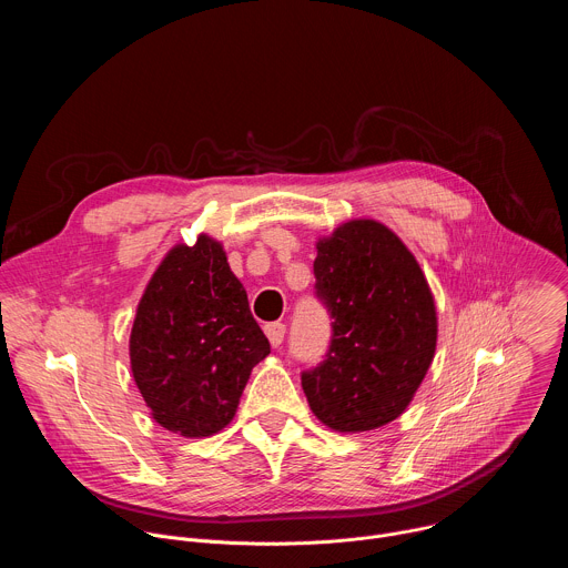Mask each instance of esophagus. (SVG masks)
I'll return each mask as SVG.
<instances>
[{
    "label": "esophagus",
    "mask_w": 568,
    "mask_h": 568,
    "mask_svg": "<svg viewBox=\"0 0 568 568\" xmlns=\"http://www.w3.org/2000/svg\"><path fill=\"white\" fill-rule=\"evenodd\" d=\"M265 335H267L270 344H272L274 348H278V346L283 344V339H285V326H283V323H267V326H265Z\"/></svg>",
    "instance_id": "1"
}]
</instances>
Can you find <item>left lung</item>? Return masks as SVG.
<instances>
[{
  "label": "left lung",
  "instance_id": "1",
  "mask_svg": "<svg viewBox=\"0 0 568 568\" xmlns=\"http://www.w3.org/2000/svg\"><path fill=\"white\" fill-rule=\"evenodd\" d=\"M314 287L333 318L331 348L303 371L312 414L335 432L388 425L409 407L436 353L429 283L407 245L377 220L318 237Z\"/></svg>",
  "mask_w": 568,
  "mask_h": 568
}]
</instances>
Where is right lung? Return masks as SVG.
<instances>
[{"mask_svg":"<svg viewBox=\"0 0 568 568\" xmlns=\"http://www.w3.org/2000/svg\"><path fill=\"white\" fill-rule=\"evenodd\" d=\"M270 342L217 240L175 245L136 305L130 366L150 416L173 434L224 429Z\"/></svg>","mask_w":568,"mask_h":568,"instance_id":"right-lung-1","label":"right lung"}]
</instances>
